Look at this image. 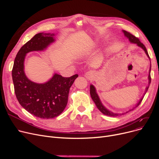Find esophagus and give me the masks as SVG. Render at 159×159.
Here are the masks:
<instances>
[{
	"mask_svg": "<svg viewBox=\"0 0 159 159\" xmlns=\"http://www.w3.org/2000/svg\"><path fill=\"white\" fill-rule=\"evenodd\" d=\"M93 73L91 71H88V72H86V74H85V77L88 79H89V80H91V79L93 78Z\"/></svg>",
	"mask_w": 159,
	"mask_h": 159,
	"instance_id": "esophagus-1",
	"label": "esophagus"
}]
</instances>
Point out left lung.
Segmentation results:
<instances>
[{
	"label": "left lung",
	"mask_w": 159,
	"mask_h": 159,
	"mask_svg": "<svg viewBox=\"0 0 159 159\" xmlns=\"http://www.w3.org/2000/svg\"><path fill=\"white\" fill-rule=\"evenodd\" d=\"M122 32L124 33V34L125 37H126L129 39V42H130L131 43L136 44L138 46L140 47L141 48H143L144 51L145 52L146 54L147 55L148 57L149 58V57L148 51H147V49H146L145 46H144L143 43H141V42L140 41V40H139L137 37H135L134 35H133L132 34H131L130 33H129V32H128V31H125V30H122ZM149 59H150V58H149ZM150 72H151V66H150V69H149V75H148V80H149L148 86L146 87V91H145L144 95H145L146 93L147 92V91H148V88H149V86L150 83H151V76H150ZM90 95H91V98L93 99V102H95V104L96 106L97 107L98 109L100 111H101V113H102L104 115H107V116H119V115H124V114H125V113H127L128 112H129V111H131V110H134L135 108H136V107L141 103L142 101H143V98H144V96L143 97V98H140L139 102L135 105V106L134 107H133L131 110H129V111H126V112H125V113H113V112H112V111H110V110H108L106 107H105L103 106L102 103L101 101V100H100V98H99V97H98V95L97 93V91H96L95 88L94 86H93L92 84L90 85Z\"/></svg>",
	"instance_id": "1"
}]
</instances>
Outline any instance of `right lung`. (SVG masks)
<instances>
[{
  "instance_id": "right-lung-1",
  "label": "right lung",
  "mask_w": 159,
  "mask_h": 159,
  "mask_svg": "<svg viewBox=\"0 0 159 159\" xmlns=\"http://www.w3.org/2000/svg\"><path fill=\"white\" fill-rule=\"evenodd\" d=\"M55 33H39L25 44L16 55L12 70L15 93L19 104L31 115L40 119H53L62 113L68 103L69 91L79 75L63 77L55 73L43 84L31 81L24 73L26 54L43 51L55 41Z\"/></svg>"
}]
</instances>
